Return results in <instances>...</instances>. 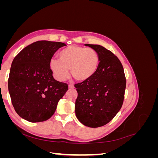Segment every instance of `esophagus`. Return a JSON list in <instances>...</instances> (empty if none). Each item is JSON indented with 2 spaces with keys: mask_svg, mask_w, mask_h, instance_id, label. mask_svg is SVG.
Masks as SVG:
<instances>
[{
  "mask_svg": "<svg viewBox=\"0 0 158 158\" xmlns=\"http://www.w3.org/2000/svg\"><path fill=\"white\" fill-rule=\"evenodd\" d=\"M69 89H74V86L73 85L70 84V85H69Z\"/></svg>",
  "mask_w": 158,
  "mask_h": 158,
  "instance_id": "34e87169",
  "label": "esophagus"
}]
</instances>
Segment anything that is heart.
I'll return each instance as SVG.
<instances>
[{"instance_id": "1", "label": "heart", "mask_w": 158, "mask_h": 158, "mask_svg": "<svg viewBox=\"0 0 158 158\" xmlns=\"http://www.w3.org/2000/svg\"><path fill=\"white\" fill-rule=\"evenodd\" d=\"M59 58L60 61L52 59L49 62L52 73L59 81L69 78V70L77 81L87 80L95 74L99 64V56L96 51L77 45L69 46L61 50Z\"/></svg>"}]
</instances>
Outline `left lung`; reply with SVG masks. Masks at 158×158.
Here are the masks:
<instances>
[{
	"label": "left lung",
	"mask_w": 158,
	"mask_h": 158,
	"mask_svg": "<svg viewBox=\"0 0 158 158\" xmlns=\"http://www.w3.org/2000/svg\"><path fill=\"white\" fill-rule=\"evenodd\" d=\"M97 52L99 63L95 74L74 85L78 97L76 117L84 125H106L120 111L125 98L126 78L121 61L111 51L99 45L85 44Z\"/></svg>",
	"instance_id": "obj_1"
}]
</instances>
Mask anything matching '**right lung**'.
<instances>
[{
	"label": "right lung",
	"mask_w": 158,
	"mask_h": 158,
	"mask_svg": "<svg viewBox=\"0 0 158 158\" xmlns=\"http://www.w3.org/2000/svg\"><path fill=\"white\" fill-rule=\"evenodd\" d=\"M66 44L38 41L23 49L14 59L8 86L18 114L31 123L48 120L56 111L68 84L54 79L49 62L55 52Z\"/></svg>",
	"instance_id": "right-lung-1"
}]
</instances>
